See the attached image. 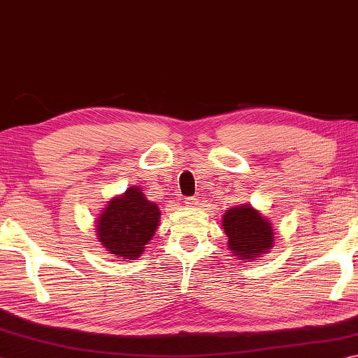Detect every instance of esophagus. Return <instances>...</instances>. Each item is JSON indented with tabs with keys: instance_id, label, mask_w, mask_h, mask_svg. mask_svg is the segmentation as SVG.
I'll list each match as a JSON object with an SVG mask.
<instances>
[{
	"instance_id": "1",
	"label": "esophagus",
	"mask_w": 358,
	"mask_h": 358,
	"mask_svg": "<svg viewBox=\"0 0 358 358\" xmlns=\"http://www.w3.org/2000/svg\"><path fill=\"white\" fill-rule=\"evenodd\" d=\"M184 204H185V206H190V208H193V206L198 204V198H196V196H187V198H184Z\"/></svg>"
}]
</instances>
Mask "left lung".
Listing matches in <instances>:
<instances>
[{
	"mask_svg": "<svg viewBox=\"0 0 358 358\" xmlns=\"http://www.w3.org/2000/svg\"><path fill=\"white\" fill-rule=\"evenodd\" d=\"M222 227L228 236V247L239 259L259 258L273 247L272 223L250 204L224 212Z\"/></svg>",
	"mask_w": 358,
	"mask_h": 358,
	"instance_id": "1",
	"label": "left lung"
}]
</instances>
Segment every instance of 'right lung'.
Wrapping results in <instances>:
<instances>
[{
  "label": "right lung",
  "mask_w": 358,
  "mask_h": 358,
  "mask_svg": "<svg viewBox=\"0 0 358 358\" xmlns=\"http://www.w3.org/2000/svg\"><path fill=\"white\" fill-rule=\"evenodd\" d=\"M160 222V209L138 187L113 198L100 214L96 233L106 252L117 259H136L152 239Z\"/></svg>",
  "instance_id": "add662e5"
}]
</instances>
